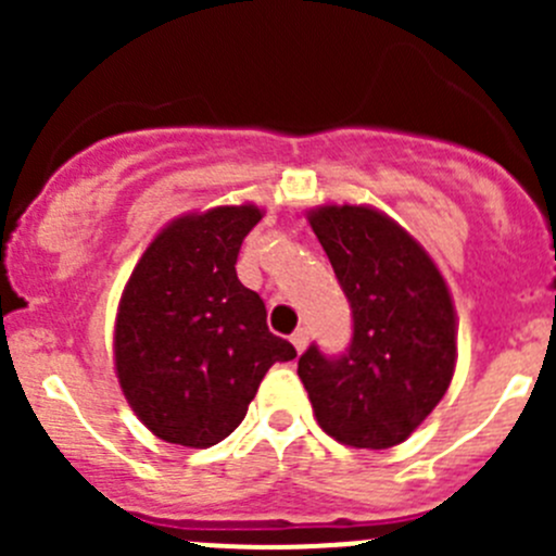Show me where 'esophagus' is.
<instances>
[{
	"label": "esophagus",
	"mask_w": 556,
	"mask_h": 556,
	"mask_svg": "<svg viewBox=\"0 0 556 556\" xmlns=\"http://www.w3.org/2000/svg\"><path fill=\"white\" fill-rule=\"evenodd\" d=\"M290 341H293V346L299 352H304V346H306V341H309V330L306 328H295V333L290 336Z\"/></svg>",
	"instance_id": "obj_1"
}]
</instances>
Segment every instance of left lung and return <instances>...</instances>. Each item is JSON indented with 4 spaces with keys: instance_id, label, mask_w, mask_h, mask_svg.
Listing matches in <instances>:
<instances>
[{
    "instance_id": "1",
    "label": "left lung",
    "mask_w": 556,
    "mask_h": 556,
    "mask_svg": "<svg viewBox=\"0 0 556 556\" xmlns=\"http://www.w3.org/2000/svg\"><path fill=\"white\" fill-rule=\"evenodd\" d=\"M352 309L341 355L299 357L319 428L357 450L406 441L439 406L454 374V309L435 263L397 223L368 206L309 215Z\"/></svg>"
}]
</instances>
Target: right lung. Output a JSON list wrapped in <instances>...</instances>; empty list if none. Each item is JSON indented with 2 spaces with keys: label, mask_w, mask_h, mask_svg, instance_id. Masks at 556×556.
<instances>
[{
  "label": "right lung",
  "mask_w": 556,
  "mask_h": 556,
  "mask_svg": "<svg viewBox=\"0 0 556 556\" xmlns=\"http://www.w3.org/2000/svg\"><path fill=\"white\" fill-rule=\"evenodd\" d=\"M252 204L166 226L134 268L115 323V368L137 417L169 444H220L274 363L295 346L266 325V304L237 277Z\"/></svg>",
  "instance_id": "obj_1"
}]
</instances>
